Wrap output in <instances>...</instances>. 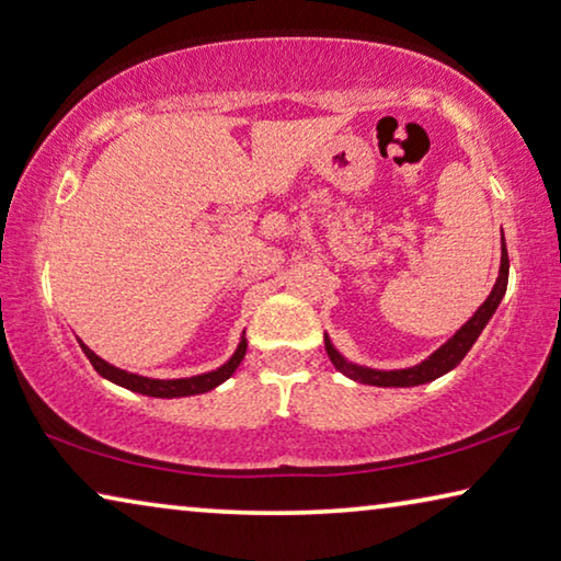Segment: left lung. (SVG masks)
<instances>
[{"instance_id":"left-lung-1","label":"left lung","mask_w":561,"mask_h":561,"mask_svg":"<svg viewBox=\"0 0 561 561\" xmlns=\"http://www.w3.org/2000/svg\"><path fill=\"white\" fill-rule=\"evenodd\" d=\"M501 241H504V233H501ZM506 282H508V254H506V244H501V270H499V279L491 289V295L486 302H483L476 314L468 320L461 330H458L454 337H450L446 345H443L438 353H433L428 360L408 367V370H367V367H357L342 360V357L334 353V347L330 345V340L324 337V350H328L330 360L334 363L337 370L350 375L353 380H360L365 386H380V388H411V386H423V382H431L440 378L443 373L454 370V367L463 360L468 350L473 347L476 337H479L481 330L486 328V322L494 314V309L499 307L501 297L506 291Z\"/></svg>"}]
</instances>
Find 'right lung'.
Listing matches in <instances>:
<instances>
[{
	"label": "right lung",
	"instance_id": "obj_1",
	"mask_svg": "<svg viewBox=\"0 0 561 561\" xmlns=\"http://www.w3.org/2000/svg\"><path fill=\"white\" fill-rule=\"evenodd\" d=\"M82 353L90 360V365L95 367V370L107 378L115 386H123L128 390H136V392H144V396H153V398H181V396H198V392H206L216 386H221L224 380L231 378V373L237 370L239 363L244 360L247 355V340L239 342V350L233 353L231 360L227 365H221L219 370L214 373H206V375H196V378H181V380H153V378H144V375H133V373H125L118 370V367H113L111 363L100 360V357L93 353V350L85 347L80 342Z\"/></svg>",
	"mask_w": 561,
	"mask_h": 561
}]
</instances>
